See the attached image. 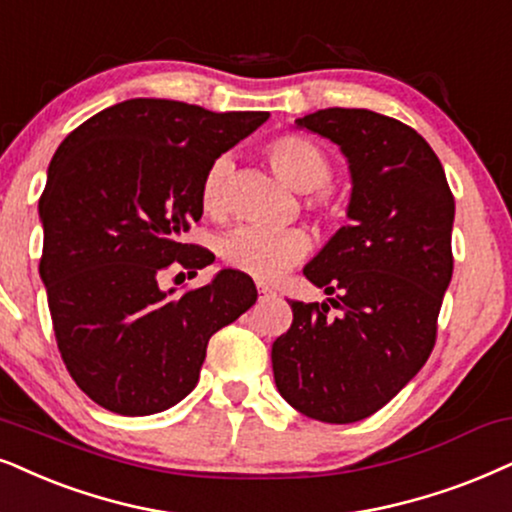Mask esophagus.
<instances>
[{"instance_id":"obj_1","label":"esophagus","mask_w":512,"mask_h":512,"mask_svg":"<svg viewBox=\"0 0 512 512\" xmlns=\"http://www.w3.org/2000/svg\"><path fill=\"white\" fill-rule=\"evenodd\" d=\"M257 293H260V300H269V297H274L276 293L267 286H262V283H257Z\"/></svg>"}]
</instances>
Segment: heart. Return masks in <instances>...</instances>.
I'll list each match as a JSON object with an SVG mask.
<instances>
[{
    "label": "heart",
    "instance_id": "b5f03b06",
    "mask_svg": "<svg viewBox=\"0 0 512 512\" xmlns=\"http://www.w3.org/2000/svg\"><path fill=\"white\" fill-rule=\"evenodd\" d=\"M264 158L278 179H283L290 189L309 193L304 208L316 215L321 222L338 224L345 210L331 186L333 160L314 139L297 132L278 134L264 146ZM231 174V158L219 155L205 172L200 184V203L210 217L226 215V181ZM309 252V236L302 229H241L226 234L219 241V257L229 269L248 274L257 281H274L286 274L290 267L302 262Z\"/></svg>",
    "mask_w": 512,
    "mask_h": 512
}]
</instances>
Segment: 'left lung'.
<instances>
[{"mask_svg": "<svg viewBox=\"0 0 512 512\" xmlns=\"http://www.w3.org/2000/svg\"><path fill=\"white\" fill-rule=\"evenodd\" d=\"M295 122L347 155L352 222L304 267L333 297L290 300L293 323L271 347V366L293 409L321 423H357L383 409L435 347L454 274V193L428 141L404 122L366 108H326Z\"/></svg>", "mask_w": 512, "mask_h": 512, "instance_id": "left-lung-1", "label": "left lung"}]
</instances>
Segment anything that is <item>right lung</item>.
<instances>
[{
	"label": "right lung",
	"mask_w": 512,
	"mask_h": 512,
	"mask_svg": "<svg viewBox=\"0 0 512 512\" xmlns=\"http://www.w3.org/2000/svg\"><path fill=\"white\" fill-rule=\"evenodd\" d=\"M267 118L129 99L82 122L51 158L40 276L63 364L103 409H170L196 387L212 335L255 304V283L241 271H219L177 297L160 276L170 267L193 276L215 262L181 236L203 215L212 160Z\"/></svg>",
	"instance_id": "add662e5"
}]
</instances>
